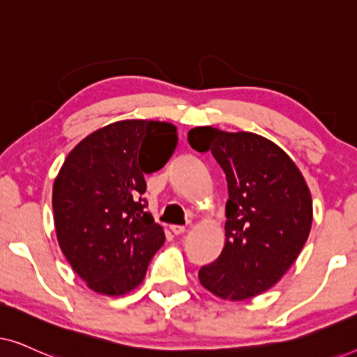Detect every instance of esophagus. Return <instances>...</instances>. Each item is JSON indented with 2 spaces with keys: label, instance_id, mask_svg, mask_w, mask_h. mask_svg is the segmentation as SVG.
I'll return each instance as SVG.
<instances>
[{
  "label": "esophagus",
  "instance_id": "34e87169",
  "mask_svg": "<svg viewBox=\"0 0 357 357\" xmlns=\"http://www.w3.org/2000/svg\"><path fill=\"white\" fill-rule=\"evenodd\" d=\"M170 231H172L175 236H182L187 229H185V226H170Z\"/></svg>",
  "mask_w": 357,
  "mask_h": 357
}]
</instances>
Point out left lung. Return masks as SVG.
Masks as SVG:
<instances>
[{"label":"left lung","mask_w":357,"mask_h":357,"mask_svg":"<svg viewBox=\"0 0 357 357\" xmlns=\"http://www.w3.org/2000/svg\"><path fill=\"white\" fill-rule=\"evenodd\" d=\"M188 143L214 155L229 190L224 248L199 270V282L221 299L261 294L286 275L310 234L314 213L304 175L280 146L250 131L197 126Z\"/></svg>","instance_id":"8db88e82"}]
</instances>
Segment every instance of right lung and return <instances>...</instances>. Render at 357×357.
Masks as SVG:
<instances>
[{
  "label": "right lung",
  "instance_id": "right-lung-1",
  "mask_svg": "<svg viewBox=\"0 0 357 357\" xmlns=\"http://www.w3.org/2000/svg\"><path fill=\"white\" fill-rule=\"evenodd\" d=\"M167 121L121 120L96 130L66 155L52 206L58 245L97 294L123 296L143 282L164 229L144 211V174L177 148Z\"/></svg>",
  "mask_w": 357,
  "mask_h": 357
}]
</instances>
